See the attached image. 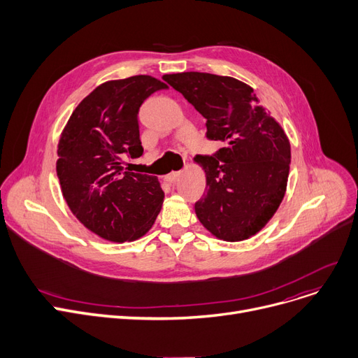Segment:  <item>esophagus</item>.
<instances>
[{
	"mask_svg": "<svg viewBox=\"0 0 358 358\" xmlns=\"http://www.w3.org/2000/svg\"><path fill=\"white\" fill-rule=\"evenodd\" d=\"M180 174H181L180 171H173V173H169L168 176H165V177H164V181L171 184V182H174V181L180 177Z\"/></svg>",
	"mask_w": 358,
	"mask_h": 358,
	"instance_id": "obj_1",
	"label": "esophagus"
}]
</instances>
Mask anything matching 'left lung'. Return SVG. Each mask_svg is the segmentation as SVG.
I'll return each mask as SVG.
<instances>
[{"mask_svg": "<svg viewBox=\"0 0 358 358\" xmlns=\"http://www.w3.org/2000/svg\"><path fill=\"white\" fill-rule=\"evenodd\" d=\"M206 119V138L220 141L213 155H199L206 194L194 209L203 227L223 241H243L273 217L285 197L290 143L254 90L206 72L164 75Z\"/></svg>", "mask_w": 358, "mask_h": 358, "instance_id": "left-lung-1", "label": "left lung"}]
</instances>
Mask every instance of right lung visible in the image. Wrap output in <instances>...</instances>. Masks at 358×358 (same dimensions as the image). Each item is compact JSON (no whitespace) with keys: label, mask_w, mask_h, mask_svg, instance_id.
<instances>
[{"label":"right lung","mask_w":358,"mask_h":358,"mask_svg":"<svg viewBox=\"0 0 358 358\" xmlns=\"http://www.w3.org/2000/svg\"><path fill=\"white\" fill-rule=\"evenodd\" d=\"M168 85L149 75L99 85L71 115L58 145L56 173L77 219L99 236H143L162 208L158 177L130 173L122 161L139 158L138 115L142 103Z\"/></svg>","instance_id":"right-lung-1"}]
</instances>
